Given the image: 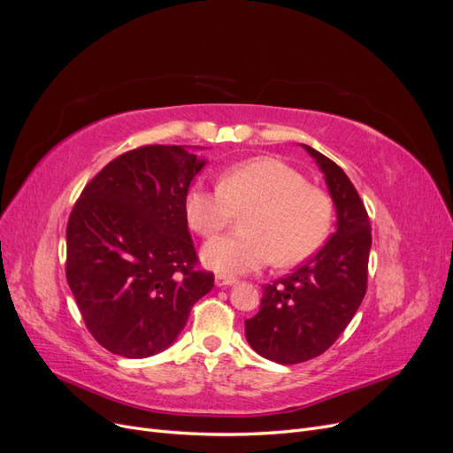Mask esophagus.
Listing matches in <instances>:
<instances>
[{"label": "esophagus", "mask_w": 453, "mask_h": 453, "mask_svg": "<svg viewBox=\"0 0 453 453\" xmlns=\"http://www.w3.org/2000/svg\"><path fill=\"white\" fill-rule=\"evenodd\" d=\"M234 283H236V278L225 276V273H217V276H215V285L217 287H226V285H234Z\"/></svg>", "instance_id": "1"}]
</instances>
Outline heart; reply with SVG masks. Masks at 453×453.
<instances>
[{
    "label": "heart",
    "instance_id": "b5f03b06",
    "mask_svg": "<svg viewBox=\"0 0 453 453\" xmlns=\"http://www.w3.org/2000/svg\"><path fill=\"white\" fill-rule=\"evenodd\" d=\"M243 213V234L205 245L203 260L213 270L248 273L272 258L280 268L296 266L323 248L334 221L331 196L273 157L236 162L219 175V187L195 183L187 190V221L205 240Z\"/></svg>",
    "mask_w": 453,
    "mask_h": 453
}]
</instances>
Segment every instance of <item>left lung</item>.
I'll list each match as a JSON object with an SVG mask.
<instances>
[{"mask_svg":"<svg viewBox=\"0 0 453 453\" xmlns=\"http://www.w3.org/2000/svg\"><path fill=\"white\" fill-rule=\"evenodd\" d=\"M318 160L336 205V230L293 273L263 287L257 315L245 321L250 346L280 365L319 357L359 310L372 245L370 219L349 177L336 162L304 145Z\"/></svg>","mask_w":453,"mask_h":453,"instance_id":"left-lung-1","label":"left lung"}]
</instances>
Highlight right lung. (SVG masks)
I'll list each match as a JSON object with an SVG mask.
<instances>
[{
	"mask_svg": "<svg viewBox=\"0 0 453 453\" xmlns=\"http://www.w3.org/2000/svg\"><path fill=\"white\" fill-rule=\"evenodd\" d=\"M203 164L181 145H143L113 158L77 198L65 228V280L107 351L142 359L166 349L213 289L185 215Z\"/></svg>",
	"mask_w": 453,
	"mask_h": 453,
	"instance_id": "obj_1",
	"label": "right lung"
}]
</instances>
